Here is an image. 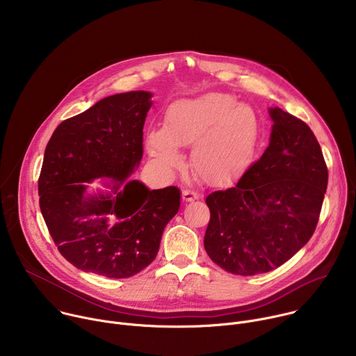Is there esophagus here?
Returning a JSON list of instances; mask_svg holds the SVG:
<instances>
[{
  "label": "esophagus",
  "instance_id": "1",
  "mask_svg": "<svg viewBox=\"0 0 356 356\" xmlns=\"http://www.w3.org/2000/svg\"><path fill=\"white\" fill-rule=\"evenodd\" d=\"M181 195H183V200H184V201H187V202H188V201H194V200H197V198H198V194H197L195 191L190 190V188L183 190Z\"/></svg>",
  "mask_w": 356,
  "mask_h": 356
}]
</instances>
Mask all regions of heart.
Masks as SVG:
<instances>
[{
    "mask_svg": "<svg viewBox=\"0 0 356 356\" xmlns=\"http://www.w3.org/2000/svg\"><path fill=\"white\" fill-rule=\"evenodd\" d=\"M259 136L257 113L236 104L232 95L209 92L173 103L165 115V129H154L147 142L152 155L165 166L181 162L177 146L191 147L195 175L211 184L235 179L249 163Z\"/></svg>",
    "mask_w": 356,
    "mask_h": 356,
    "instance_id": "b5f03b06",
    "label": "heart"
}]
</instances>
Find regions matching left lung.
Returning a JSON list of instances; mask_svg holds the SVG:
<instances>
[{"mask_svg": "<svg viewBox=\"0 0 356 356\" xmlns=\"http://www.w3.org/2000/svg\"><path fill=\"white\" fill-rule=\"evenodd\" d=\"M270 143L228 190L207 195L210 222L204 248L224 270L253 276L270 272L313 236L328 169L310 127L275 107Z\"/></svg>", "mask_w": 356, "mask_h": 356, "instance_id": "8db88e82", "label": "left lung"}]
</instances>
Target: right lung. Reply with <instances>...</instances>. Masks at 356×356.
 <instances>
[{"mask_svg": "<svg viewBox=\"0 0 356 356\" xmlns=\"http://www.w3.org/2000/svg\"><path fill=\"white\" fill-rule=\"evenodd\" d=\"M147 91L99 99L65 120L49 139L38 181L39 207L62 257L83 272L131 277L154 262L168 222L180 207V190H149L128 180L143 154ZM107 177L112 193L86 195Z\"/></svg>", "mask_w": 356, "mask_h": 356, "instance_id": "add662e5", "label": "right lung"}]
</instances>
